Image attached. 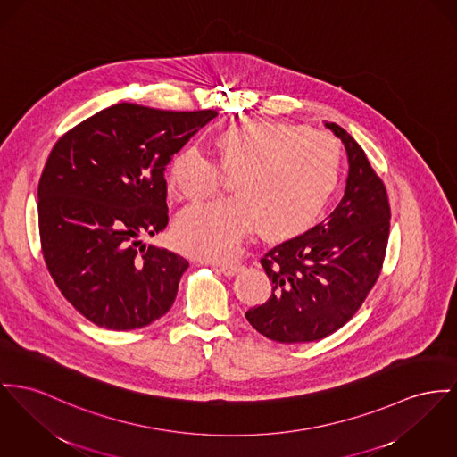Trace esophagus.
<instances>
[{"mask_svg":"<svg viewBox=\"0 0 457 457\" xmlns=\"http://www.w3.org/2000/svg\"><path fill=\"white\" fill-rule=\"evenodd\" d=\"M243 269V263H228V265H221L220 272L225 275V277H234V275L239 274Z\"/></svg>","mask_w":457,"mask_h":457,"instance_id":"34e87169","label":"esophagus"}]
</instances>
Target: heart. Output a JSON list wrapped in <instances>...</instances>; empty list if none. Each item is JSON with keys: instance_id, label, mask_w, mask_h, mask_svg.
<instances>
[{"instance_id": "heart-1", "label": "heart", "mask_w": 457, "mask_h": 457, "mask_svg": "<svg viewBox=\"0 0 457 457\" xmlns=\"http://www.w3.org/2000/svg\"><path fill=\"white\" fill-rule=\"evenodd\" d=\"M220 164L237 175L236 197L194 204L177 216L173 234L185 253L228 260L262 225L278 239L308 230L335 195L341 149L333 137L284 121L237 122L218 135ZM221 168L197 147H185L170 166L175 197L199 201L221 185Z\"/></svg>"}]
</instances>
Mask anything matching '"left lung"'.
<instances>
[{"label": "left lung", "instance_id": "obj_1", "mask_svg": "<svg viewBox=\"0 0 457 457\" xmlns=\"http://www.w3.org/2000/svg\"><path fill=\"white\" fill-rule=\"evenodd\" d=\"M324 126L346 151L345 195L326 223L262 258L272 296L245 312L258 333L278 343L317 341L345 326L378 280L390 236L386 188L362 147L335 122Z\"/></svg>", "mask_w": 457, "mask_h": 457}]
</instances>
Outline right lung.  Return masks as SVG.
<instances>
[{
	"mask_svg": "<svg viewBox=\"0 0 457 457\" xmlns=\"http://www.w3.org/2000/svg\"><path fill=\"white\" fill-rule=\"evenodd\" d=\"M216 116L122 102L52 149L37 185L41 249L63 298L93 324L131 331L171 308L188 262L140 237L168 225L166 166Z\"/></svg>",
	"mask_w": 457,
	"mask_h": 457,
	"instance_id": "1",
	"label": "right lung"
}]
</instances>
